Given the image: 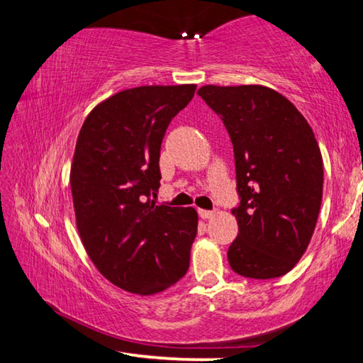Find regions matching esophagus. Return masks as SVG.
<instances>
[{"mask_svg": "<svg viewBox=\"0 0 363 363\" xmlns=\"http://www.w3.org/2000/svg\"><path fill=\"white\" fill-rule=\"evenodd\" d=\"M214 214V211H210V210H199V216L201 219H210Z\"/></svg>", "mask_w": 363, "mask_h": 363, "instance_id": "1", "label": "esophagus"}]
</instances>
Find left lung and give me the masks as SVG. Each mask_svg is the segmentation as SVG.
<instances>
[{"label": "left lung", "instance_id": "left-lung-1", "mask_svg": "<svg viewBox=\"0 0 363 363\" xmlns=\"http://www.w3.org/2000/svg\"><path fill=\"white\" fill-rule=\"evenodd\" d=\"M233 145L238 235L227 259L242 277H281L304 255L323 190V162L309 123L266 86H203Z\"/></svg>", "mask_w": 363, "mask_h": 363}]
</instances>
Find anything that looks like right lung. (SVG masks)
Returning a JSON list of instances; mask_svg holds the SVG:
<instances>
[{
  "instance_id": "1",
  "label": "right lung",
  "mask_w": 363,
  "mask_h": 363,
  "mask_svg": "<svg viewBox=\"0 0 363 363\" xmlns=\"http://www.w3.org/2000/svg\"><path fill=\"white\" fill-rule=\"evenodd\" d=\"M195 84L139 86L101 102L78 134L70 171L77 227L99 272L136 294L186 275L196 235L194 208L155 205L160 149Z\"/></svg>"
}]
</instances>
